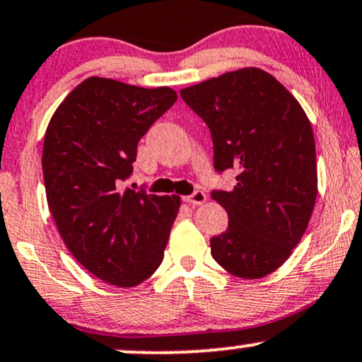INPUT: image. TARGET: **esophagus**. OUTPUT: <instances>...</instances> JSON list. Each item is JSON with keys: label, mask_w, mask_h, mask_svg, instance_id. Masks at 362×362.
I'll return each instance as SVG.
<instances>
[{"label": "esophagus", "mask_w": 362, "mask_h": 362, "mask_svg": "<svg viewBox=\"0 0 362 362\" xmlns=\"http://www.w3.org/2000/svg\"><path fill=\"white\" fill-rule=\"evenodd\" d=\"M207 200V195L204 190H195L192 195H187L185 197V202L192 204V206H200V204H204Z\"/></svg>", "instance_id": "obj_1"}]
</instances>
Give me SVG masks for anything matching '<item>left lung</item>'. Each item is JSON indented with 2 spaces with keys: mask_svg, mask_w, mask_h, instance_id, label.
<instances>
[{
  "mask_svg": "<svg viewBox=\"0 0 362 362\" xmlns=\"http://www.w3.org/2000/svg\"><path fill=\"white\" fill-rule=\"evenodd\" d=\"M204 119L214 168L238 170L234 189L212 190L228 229L211 239V255L245 280L280 268L298 245L317 197L315 139L297 99L268 72L241 69L180 90Z\"/></svg>",
  "mask_w": 362,
  "mask_h": 362,
  "instance_id": "left-lung-1",
  "label": "left lung"
}]
</instances>
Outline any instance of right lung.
I'll list each match as a JSON object with an SVG mask.
<instances>
[{
	"label": "right lung",
	"instance_id": "add662e5",
	"mask_svg": "<svg viewBox=\"0 0 362 362\" xmlns=\"http://www.w3.org/2000/svg\"><path fill=\"white\" fill-rule=\"evenodd\" d=\"M175 101L170 87L89 77L47 128L42 168L57 229L74 258L110 285L136 286L163 261L180 199L123 189V182L138 141Z\"/></svg>",
	"mask_w": 362,
	"mask_h": 362
}]
</instances>
